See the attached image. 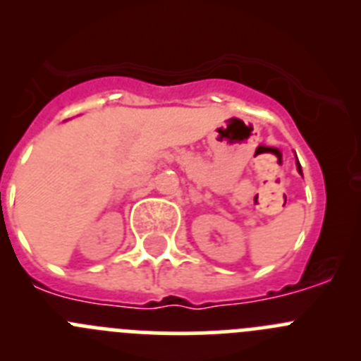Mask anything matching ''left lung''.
<instances>
[{"instance_id":"obj_1","label":"left lung","mask_w":361,"mask_h":361,"mask_svg":"<svg viewBox=\"0 0 361 361\" xmlns=\"http://www.w3.org/2000/svg\"><path fill=\"white\" fill-rule=\"evenodd\" d=\"M298 171L301 173V165H299V161H298Z\"/></svg>"}]
</instances>
